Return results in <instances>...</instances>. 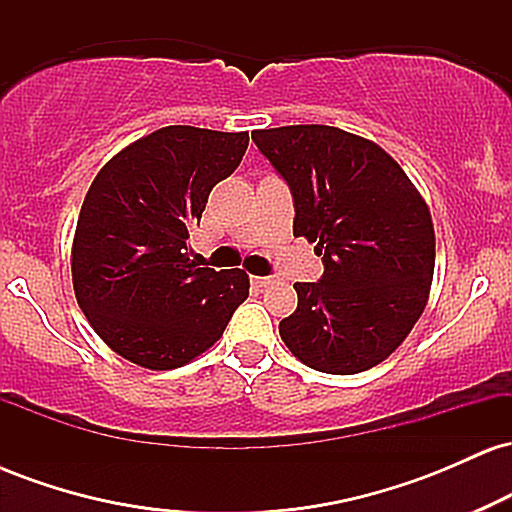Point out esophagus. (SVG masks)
I'll use <instances>...</instances> for the list:
<instances>
[{"label":"esophagus","mask_w":512,"mask_h":512,"mask_svg":"<svg viewBox=\"0 0 512 512\" xmlns=\"http://www.w3.org/2000/svg\"><path fill=\"white\" fill-rule=\"evenodd\" d=\"M252 284L260 286V289H264V286L274 284V279H272V276H252Z\"/></svg>","instance_id":"34e87169"}]
</instances>
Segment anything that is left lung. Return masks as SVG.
Returning <instances> with one entry per match:
<instances>
[{"instance_id":"left-lung-1","label":"left lung","mask_w":512,"mask_h":512,"mask_svg":"<svg viewBox=\"0 0 512 512\" xmlns=\"http://www.w3.org/2000/svg\"><path fill=\"white\" fill-rule=\"evenodd\" d=\"M252 142L289 182L293 236L315 243L325 274L296 281L279 322L305 366L351 375L383 363L431 293L436 231L426 199L383 146L327 125L257 129Z\"/></svg>"}]
</instances>
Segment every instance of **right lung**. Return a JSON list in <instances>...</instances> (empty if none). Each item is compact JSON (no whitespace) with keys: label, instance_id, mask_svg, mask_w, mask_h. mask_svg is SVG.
Returning <instances> with one entry per match:
<instances>
[{"label":"right lung","instance_id":"right-lung-1","mask_svg":"<svg viewBox=\"0 0 512 512\" xmlns=\"http://www.w3.org/2000/svg\"><path fill=\"white\" fill-rule=\"evenodd\" d=\"M248 132L170 125L98 170L72 243V284L93 332L149 370L195 361L248 298L243 269L190 260V226L209 192L238 168Z\"/></svg>","mask_w":512,"mask_h":512}]
</instances>
